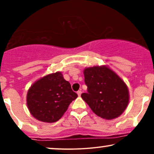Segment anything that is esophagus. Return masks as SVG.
<instances>
[{
  "instance_id": "esophagus-1",
  "label": "esophagus",
  "mask_w": 154,
  "mask_h": 154,
  "mask_svg": "<svg viewBox=\"0 0 154 154\" xmlns=\"http://www.w3.org/2000/svg\"><path fill=\"white\" fill-rule=\"evenodd\" d=\"M77 95H78V96H80L81 94H82V91H81V90H80V91H77Z\"/></svg>"
}]
</instances>
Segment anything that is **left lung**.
<instances>
[{
    "mask_svg": "<svg viewBox=\"0 0 154 154\" xmlns=\"http://www.w3.org/2000/svg\"><path fill=\"white\" fill-rule=\"evenodd\" d=\"M87 93L81 97L96 115L106 119H115L126 109L129 91L125 82L106 66L84 69Z\"/></svg>",
    "mask_w": 154,
    "mask_h": 154,
    "instance_id": "8db88e82",
    "label": "left lung"
}]
</instances>
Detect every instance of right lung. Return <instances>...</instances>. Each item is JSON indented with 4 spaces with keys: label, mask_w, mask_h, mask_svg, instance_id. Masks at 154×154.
<instances>
[{
    "label": "right lung",
    "mask_w": 154,
    "mask_h": 154,
    "mask_svg": "<svg viewBox=\"0 0 154 154\" xmlns=\"http://www.w3.org/2000/svg\"><path fill=\"white\" fill-rule=\"evenodd\" d=\"M77 94L60 72L38 79L28 90L26 105L35 119L52 123L61 118Z\"/></svg>",
    "instance_id": "right-lung-1"
}]
</instances>
